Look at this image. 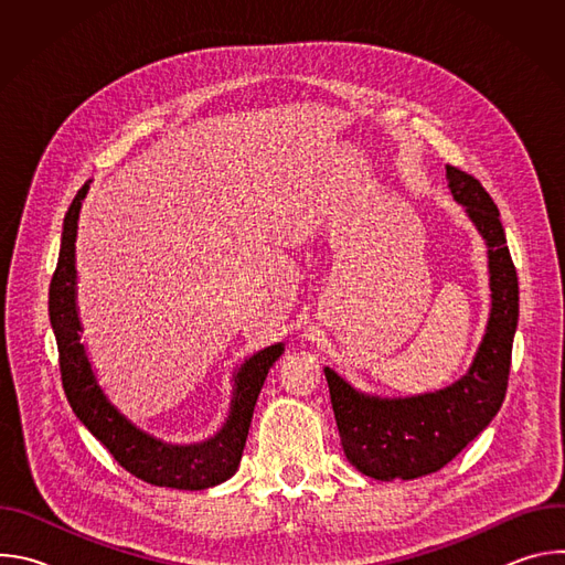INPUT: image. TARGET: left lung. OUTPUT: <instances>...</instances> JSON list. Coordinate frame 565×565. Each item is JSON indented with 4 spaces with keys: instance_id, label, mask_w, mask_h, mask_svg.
<instances>
[{
    "instance_id": "obj_1",
    "label": "left lung",
    "mask_w": 565,
    "mask_h": 565,
    "mask_svg": "<svg viewBox=\"0 0 565 565\" xmlns=\"http://www.w3.org/2000/svg\"><path fill=\"white\" fill-rule=\"evenodd\" d=\"M454 199L486 238L492 310L469 371L447 388L412 397H377L324 369L344 454L375 480H412L445 467L499 414L510 377L519 321V277L499 207L471 174L447 166Z\"/></svg>"
}]
</instances>
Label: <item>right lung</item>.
Instances as JSON below:
<instances>
[{
    "mask_svg": "<svg viewBox=\"0 0 565 565\" xmlns=\"http://www.w3.org/2000/svg\"><path fill=\"white\" fill-rule=\"evenodd\" d=\"M89 185L79 190L64 216L62 246L49 288V317L60 353L62 386L73 414L136 478L158 488L207 490L227 480L244 454L253 412L270 366L284 353L273 344L255 353L234 375L230 416L221 431L196 445H170L149 436L127 420L100 388L85 344L79 342V317L75 306V234L77 216Z\"/></svg>",
    "mask_w": 565,
    "mask_h": 565,
    "instance_id": "obj_1",
    "label": "right lung"
}]
</instances>
